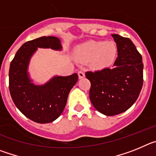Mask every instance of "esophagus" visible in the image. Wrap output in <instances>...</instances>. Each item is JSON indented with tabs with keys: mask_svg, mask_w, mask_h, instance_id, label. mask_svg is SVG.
Segmentation results:
<instances>
[{
	"mask_svg": "<svg viewBox=\"0 0 156 156\" xmlns=\"http://www.w3.org/2000/svg\"><path fill=\"white\" fill-rule=\"evenodd\" d=\"M78 76H79L80 79H82V78H83L85 76V73L83 71H82V70H80V71L78 72Z\"/></svg>",
	"mask_w": 156,
	"mask_h": 156,
	"instance_id": "34e87169",
	"label": "esophagus"
}]
</instances>
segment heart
I'll use <instances>...</instances> for the list:
<instances>
[{
    "label": "heart",
    "mask_w": 156,
    "mask_h": 156,
    "mask_svg": "<svg viewBox=\"0 0 156 156\" xmlns=\"http://www.w3.org/2000/svg\"><path fill=\"white\" fill-rule=\"evenodd\" d=\"M76 55L82 61H90L94 69L101 70L115 62L117 46L112 41H87L77 47Z\"/></svg>",
    "instance_id": "b5f03b06"
}]
</instances>
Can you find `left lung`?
Segmentation results:
<instances>
[{
    "mask_svg": "<svg viewBox=\"0 0 156 156\" xmlns=\"http://www.w3.org/2000/svg\"><path fill=\"white\" fill-rule=\"evenodd\" d=\"M118 57L113 68L87 72L90 82V99L96 109L105 115L126 111L138 98L143 85L142 57L129 38L112 34Z\"/></svg>",
    "mask_w": 156,
    "mask_h": 156,
    "instance_id": "left-lung-1",
    "label": "left lung"
}]
</instances>
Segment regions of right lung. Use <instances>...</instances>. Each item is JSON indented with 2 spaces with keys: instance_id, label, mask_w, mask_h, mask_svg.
<instances>
[{
  "instance_id": "1",
  "label": "right lung",
  "mask_w": 156,
  "mask_h": 156,
  "mask_svg": "<svg viewBox=\"0 0 156 156\" xmlns=\"http://www.w3.org/2000/svg\"><path fill=\"white\" fill-rule=\"evenodd\" d=\"M37 48L61 51L62 47L58 37L51 36L23 44L11 62L9 90L14 103L23 115L36 122L48 123L62 114L70 90L78 80V75L55 76L44 84H34L27 70Z\"/></svg>"
}]
</instances>
